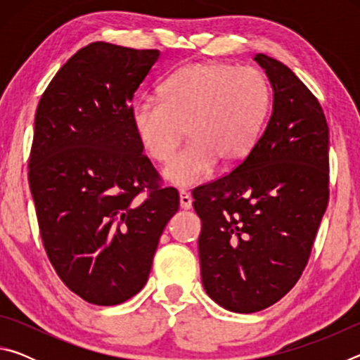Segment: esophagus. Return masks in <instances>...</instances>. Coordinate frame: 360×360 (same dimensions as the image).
<instances>
[{
    "label": "esophagus",
    "mask_w": 360,
    "mask_h": 360,
    "mask_svg": "<svg viewBox=\"0 0 360 360\" xmlns=\"http://www.w3.org/2000/svg\"><path fill=\"white\" fill-rule=\"evenodd\" d=\"M179 205H181L182 210H191L192 208L191 195H188L187 192H181L179 193Z\"/></svg>",
    "instance_id": "34e87169"
}]
</instances>
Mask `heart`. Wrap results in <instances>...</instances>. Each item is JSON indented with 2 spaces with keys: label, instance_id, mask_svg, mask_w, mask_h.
<instances>
[{
  "label": "heart",
  "instance_id": "b5f03b06",
  "mask_svg": "<svg viewBox=\"0 0 360 360\" xmlns=\"http://www.w3.org/2000/svg\"><path fill=\"white\" fill-rule=\"evenodd\" d=\"M270 108V85L254 66L224 62L191 63L160 85V100L136 101L131 129L146 155L168 162L163 178L176 187L202 184L222 167H235L257 143Z\"/></svg>",
  "mask_w": 360,
  "mask_h": 360
}]
</instances>
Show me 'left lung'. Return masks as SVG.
<instances>
[{"mask_svg":"<svg viewBox=\"0 0 360 360\" xmlns=\"http://www.w3.org/2000/svg\"><path fill=\"white\" fill-rule=\"evenodd\" d=\"M273 90L262 136L233 172L192 192L203 288L233 313H255L294 288L328 203V127L316 96L257 53Z\"/></svg>","mask_w":360,"mask_h":360,"instance_id":"left-lung-1","label":"left lung"}]
</instances>
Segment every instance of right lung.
Here are the masks:
<instances>
[{"label":"right lung","instance_id":"add662e5","mask_svg":"<svg viewBox=\"0 0 360 360\" xmlns=\"http://www.w3.org/2000/svg\"><path fill=\"white\" fill-rule=\"evenodd\" d=\"M158 58L155 49L92 42L58 70L36 109L28 181L42 245L68 289L101 307L144 288L179 208L130 122L133 95Z\"/></svg>","mask_w":360,"mask_h":360}]
</instances>
